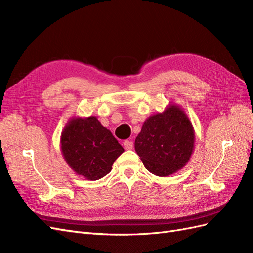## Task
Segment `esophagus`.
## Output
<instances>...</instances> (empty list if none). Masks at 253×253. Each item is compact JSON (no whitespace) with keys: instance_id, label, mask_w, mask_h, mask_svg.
Instances as JSON below:
<instances>
[{"instance_id":"1","label":"esophagus","mask_w":253,"mask_h":253,"mask_svg":"<svg viewBox=\"0 0 253 253\" xmlns=\"http://www.w3.org/2000/svg\"><path fill=\"white\" fill-rule=\"evenodd\" d=\"M124 147L126 150H132L133 149V141L131 140H126L124 142Z\"/></svg>"}]
</instances>
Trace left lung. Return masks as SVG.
I'll return each instance as SVG.
<instances>
[{"label":"left lung","mask_w":253,"mask_h":253,"mask_svg":"<svg viewBox=\"0 0 253 253\" xmlns=\"http://www.w3.org/2000/svg\"><path fill=\"white\" fill-rule=\"evenodd\" d=\"M194 142L192 122L185 111L174 103L143 122L135 139V151L145 169L166 177L179 171L189 162Z\"/></svg>","instance_id":"1"}]
</instances>
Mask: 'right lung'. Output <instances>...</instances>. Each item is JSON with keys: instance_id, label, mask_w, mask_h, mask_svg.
<instances>
[{"instance_id": "add662e5", "label": "right lung", "mask_w": 253, "mask_h": 253, "mask_svg": "<svg viewBox=\"0 0 253 253\" xmlns=\"http://www.w3.org/2000/svg\"><path fill=\"white\" fill-rule=\"evenodd\" d=\"M61 153L73 171L87 180H98L112 170L125 149L95 116L73 117L61 133Z\"/></svg>"}]
</instances>
